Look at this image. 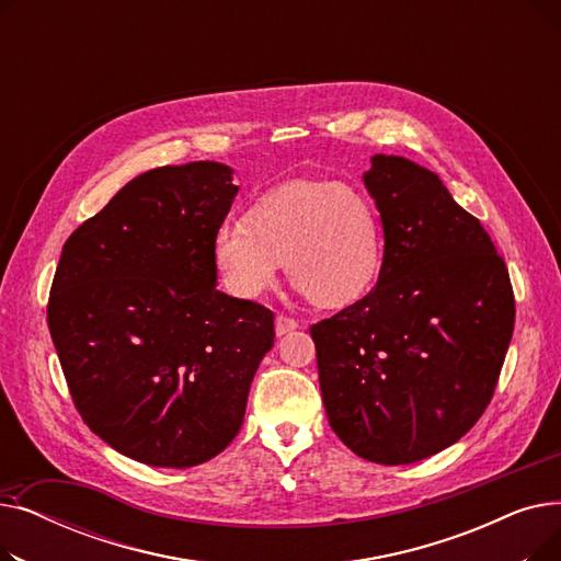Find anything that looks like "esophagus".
<instances>
[{"label": "esophagus", "mask_w": 561, "mask_h": 561, "mask_svg": "<svg viewBox=\"0 0 561 561\" xmlns=\"http://www.w3.org/2000/svg\"><path fill=\"white\" fill-rule=\"evenodd\" d=\"M298 328H300V322L296 318H288V316H282V313L275 318V332H277V336H284V334L298 330Z\"/></svg>", "instance_id": "esophagus-1"}]
</instances>
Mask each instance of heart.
Listing matches in <instances>:
<instances>
[{"label": "heart", "instance_id": "heart-1", "mask_svg": "<svg viewBox=\"0 0 561 561\" xmlns=\"http://www.w3.org/2000/svg\"><path fill=\"white\" fill-rule=\"evenodd\" d=\"M286 261L288 279L320 307H345L373 286L381 265V227L357 188L290 182L263 195L248 218L214 233V263L236 298L273 286Z\"/></svg>", "mask_w": 561, "mask_h": 561}]
</instances>
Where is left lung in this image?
<instances>
[{"label": "left lung", "mask_w": 561, "mask_h": 561, "mask_svg": "<svg viewBox=\"0 0 561 561\" xmlns=\"http://www.w3.org/2000/svg\"><path fill=\"white\" fill-rule=\"evenodd\" d=\"M364 184L385 229L366 298L311 325L332 430L364 459L432 457L493 398L514 332L507 265L432 170L375 154Z\"/></svg>", "instance_id": "left-lung-1"}]
</instances>
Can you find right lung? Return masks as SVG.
Returning a JSON list of instances; mask_svg holds the SVG:
<instances>
[{"label": "right lung", "mask_w": 561, "mask_h": 561, "mask_svg": "<svg viewBox=\"0 0 561 561\" xmlns=\"http://www.w3.org/2000/svg\"><path fill=\"white\" fill-rule=\"evenodd\" d=\"M216 161L147 170L79 225L47 325L83 423L125 457L191 468L239 434L273 311L216 288L239 186Z\"/></svg>", "instance_id": "obj_1"}]
</instances>
